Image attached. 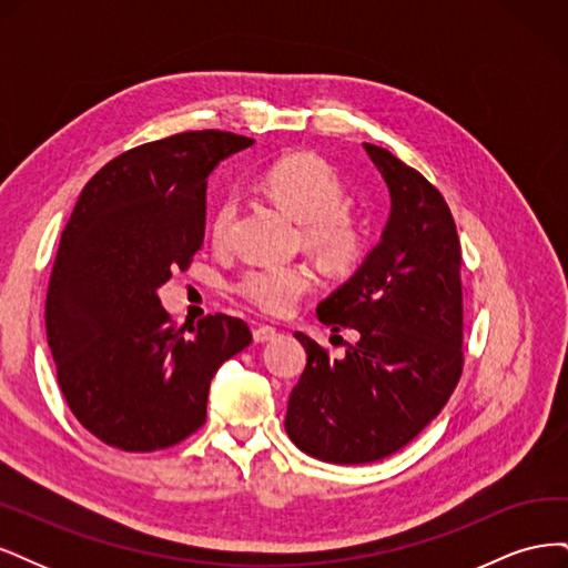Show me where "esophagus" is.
<instances>
[{
    "label": "esophagus",
    "instance_id": "obj_1",
    "mask_svg": "<svg viewBox=\"0 0 568 568\" xmlns=\"http://www.w3.org/2000/svg\"><path fill=\"white\" fill-rule=\"evenodd\" d=\"M274 338H277V329H274V326H270V324H257L253 329V341L255 343H267V341H274Z\"/></svg>",
    "mask_w": 568,
    "mask_h": 568
}]
</instances>
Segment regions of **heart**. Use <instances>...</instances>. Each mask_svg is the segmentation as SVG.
<instances>
[{
    "instance_id": "obj_1",
    "label": "heart",
    "mask_w": 568,
    "mask_h": 568,
    "mask_svg": "<svg viewBox=\"0 0 568 568\" xmlns=\"http://www.w3.org/2000/svg\"><path fill=\"white\" fill-rule=\"evenodd\" d=\"M263 189L303 222V239L329 265L346 267L363 253L365 232L359 220L343 209L346 189H343L336 170L311 153H296L272 163L263 173ZM236 217V203L222 201L213 222L211 234L215 244H227ZM317 284V274L311 265H253L236 280V294L246 298L257 311L267 315H286L296 303L311 294Z\"/></svg>"
}]
</instances>
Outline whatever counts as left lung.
<instances>
[{
    "mask_svg": "<svg viewBox=\"0 0 568 568\" xmlns=\"http://www.w3.org/2000/svg\"><path fill=\"white\" fill-rule=\"evenodd\" d=\"M388 194L382 242L317 305L332 329L359 334L329 357L296 332L307 365L288 395L286 434L322 462L384 459L438 417L462 374V253L448 203L388 149L365 144Z\"/></svg>",
    "mask_w": 568,
    "mask_h": 568,
    "instance_id": "left-lung-1",
    "label": "left lung"
}]
</instances>
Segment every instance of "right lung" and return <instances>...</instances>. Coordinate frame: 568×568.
Masks as SVG:
<instances>
[{
  "label": "right lung",
  "instance_id": "add662e5",
  "mask_svg": "<svg viewBox=\"0 0 568 568\" xmlns=\"http://www.w3.org/2000/svg\"><path fill=\"white\" fill-rule=\"evenodd\" d=\"M201 130L134 146L84 184L47 291V341L78 422L113 448L151 453L205 422L217 367L244 351V320L209 315L175 329L159 286L186 270L205 234V184L248 149Z\"/></svg>",
  "mask_w": 568,
  "mask_h": 568
}]
</instances>
